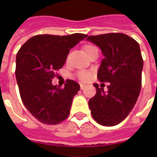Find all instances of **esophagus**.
I'll return each instance as SVG.
<instances>
[{
	"instance_id": "1",
	"label": "esophagus",
	"mask_w": 157,
	"mask_h": 157,
	"mask_svg": "<svg viewBox=\"0 0 157 157\" xmlns=\"http://www.w3.org/2000/svg\"><path fill=\"white\" fill-rule=\"evenodd\" d=\"M85 87H86V85H84V84H80V88H81V89H84Z\"/></svg>"
}]
</instances>
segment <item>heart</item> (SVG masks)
Wrapping results in <instances>:
<instances>
[{
  "label": "heart",
  "instance_id": "obj_1",
  "mask_svg": "<svg viewBox=\"0 0 157 157\" xmlns=\"http://www.w3.org/2000/svg\"><path fill=\"white\" fill-rule=\"evenodd\" d=\"M94 48H95V46L91 45V44H87V45L84 46V50H85V52H86V54H87L88 52H90L92 49H94ZM78 78H79L81 80H83V81H87V80H89V79L91 78L92 74H91V72L88 71H79V72H78Z\"/></svg>",
  "mask_w": 157,
  "mask_h": 157
}]
</instances>
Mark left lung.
<instances>
[{"label": "left lung", "mask_w": 157, "mask_h": 157, "mask_svg": "<svg viewBox=\"0 0 157 157\" xmlns=\"http://www.w3.org/2000/svg\"><path fill=\"white\" fill-rule=\"evenodd\" d=\"M86 40L100 47L104 55L99 80L110 83L107 92L94 84L97 92L88 102L91 113L100 125H117L129 114L141 92L143 60L140 45L122 33L90 36Z\"/></svg>", "instance_id": "left-lung-1"}]
</instances>
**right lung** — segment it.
Segmentation results:
<instances>
[{
    "mask_svg": "<svg viewBox=\"0 0 157 157\" xmlns=\"http://www.w3.org/2000/svg\"><path fill=\"white\" fill-rule=\"evenodd\" d=\"M87 35H37L29 39L16 55L15 78L21 99L42 123L55 125L68 117L73 97L80 86L66 80L64 87L52 85L56 71L66 61L71 49Z\"/></svg>",
    "mask_w": 157,
    "mask_h": 157,
    "instance_id": "obj_1",
    "label": "right lung"
}]
</instances>
